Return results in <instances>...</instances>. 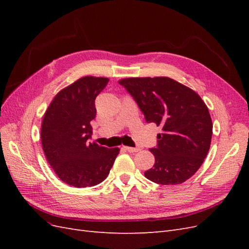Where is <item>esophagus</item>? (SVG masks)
Wrapping results in <instances>:
<instances>
[{"instance_id": "1", "label": "esophagus", "mask_w": 249, "mask_h": 249, "mask_svg": "<svg viewBox=\"0 0 249 249\" xmlns=\"http://www.w3.org/2000/svg\"><path fill=\"white\" fill-rule=\"evenodd\" d=\"M124 149L127 150L129 153H137L139 150V148L137 147H131V146H124Z\"/></svg>"}]
</instances>
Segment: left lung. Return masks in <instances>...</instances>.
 <instances>
[{
    "instance_id": "8db88e82",
    "label": "left lung",
    "mask_w": 249,
    "mask_h": 249,
    "mask_svg": "<svg viewBox=\"0 0 249 249\" xmlns=\"http://www.w3.org/2000/svg\"><path fill=\"white\" fill-rule=\"evenodd\" d=\"M136 101L147 123L161 126L153 168L144 176L161 185H179L198 170L208 155L213 124L201 97L167 77L119 81Z\"/></svg>"
}]
</instances>
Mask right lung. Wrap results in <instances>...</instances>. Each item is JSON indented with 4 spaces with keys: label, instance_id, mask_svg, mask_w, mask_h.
<instances>
[{
    "label": "right lung",
    "instance_id": "1",
    "mask_svg": "<svg viewBox=\"0 0 249 249\" xmlns=\"http://www.w3.org/2000/svg\"><path fill=\"white\" fill-rule=\"evenodd\" d=\"M108 78L83 77L59 91L44 113L41 144L58 178L76 188L102 183L109 175L119 148L89 142L95 118L96 96Z\"/></svg>",
    "mask_w": 249,
    "mask_h": 249
}]
</instances>
